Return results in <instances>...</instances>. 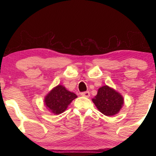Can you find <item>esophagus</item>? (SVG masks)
<instances>
[{
  "label": "esophagus",
  "mask_w": 156,
  "mask_h": 156,
  "mask_svg": "<svg viewBox=\"0 0 156 156\" xmlns=\"http://www.w3.org/2000/svg\"><path fill=\"white\" fill-rule=\"evenodd\" d=\"M81 96H83L84 97H86V98H89V96H90V93H89V91H88L82 92Z\"/></svg>",
  "instance_id": "34e87169"
}]
</instances>
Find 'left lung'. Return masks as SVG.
Instances as JSON below:
<instances>
[{"instance_id": "1", "label": "left lung", "mask_w": 156, "mask_h": 156, "mask_svg": "<svg viewBox=\"0 0 156 156\" xmlns=\"http://www.w3.org/2000/svg\"><path fill=\"white\" fill-rule=\"evenodd\" d=\"M92 101L100 112L107 116L118 113L124 103L122 96L107 85L98 89Z\"/></svg>"}]
</instances>
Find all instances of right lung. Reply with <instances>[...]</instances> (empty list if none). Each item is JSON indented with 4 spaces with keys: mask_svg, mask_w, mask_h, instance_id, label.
<instances>
[{
    "mask_svg": "<svg viewBox=\"0 0 156 156\" xmlns=\"http://www.w3.org/2000/svg\"><path fill=\"white\" fill-rule=\"evenodd\" d=\"M77 96L69 91L65 87L58 85L54 88L44 98L46 107L54 114H60L67 109L68 105Z\"/></svg>",
    "mask_w": 156,
    "mask_h": 156,
    "instance_id": "add662e5",
    "label": "right lung"
}]
</instances>
